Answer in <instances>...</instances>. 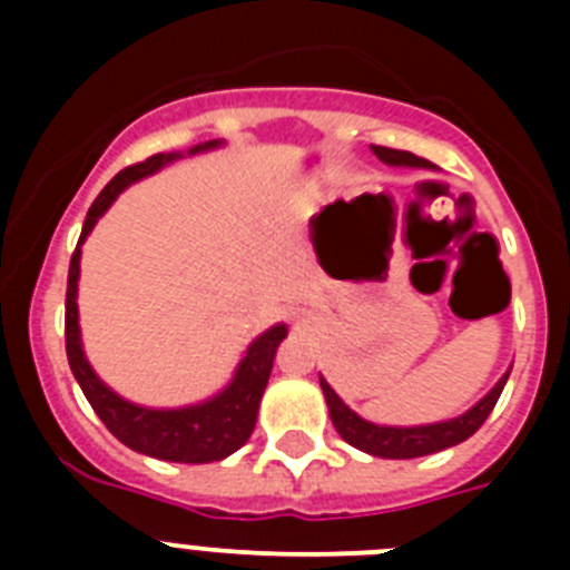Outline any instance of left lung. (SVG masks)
<instances>
[{
	"label": "left lung",
	"mask_w": 570,
	"mask_h": 570,
	"mask_svg": "<svg viewBox=\"0 0 570 570\" xmlns=\"http://www.w3.org/2000/svg\"><path fill=\"white\" fill-rule=\"evenodd\" d=\"M374 154L387 165L431 168L428 159H420V156L411 154V150H394V148L374 145ZM508 374H511V371H508ZM508 374L502 376L491 394H488L482 402H476L468 414L456 416V420L436 422V425H420V428H385V425H374V422H365L334 394V387H331L328 382L320 380V385H322V394H325V402H328L334 428L340 431V436L347 442V445L360 448V451H365V454L385 456V460H414V456L436 454V451H442V448L465 442L468 436L476 434V428L488 420V414H491L497 400H500Z\"/></svg>",
	"instance_id": "left-lung-1"
}]
</instances>
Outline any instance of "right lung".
Segmentation results:
<instances>
[{"instance_id":"right-lung-1","label":"right lung","mask_w":570,"mask_h":570,"mask_svg":"<svg viewBox=\"0 0 570 570\" xmlns=\"http://www.w3.org/2000/svg\"><path fill=\"white\" fill-rule=\"evenodd\" d=\"M216 142L196 145L194 150L214 148ZM176 159V154H154L145 163H136L130 168L119 170L102 188V194L94 199L88 216H85L82 236L77 242V250L70 256L68 271V294H65V351H68L70 371L77 376L82 394L88 396L90 407L97 411L99 420L105 422L110 434L122 445L134 448L139 454L156 456V460L168 462H214L225 460L234 454L236 448L248 442L250 431L256 425V414H259L262 391L268 385L271 367H274V356L279 342L285 340L288 328L276 325V328L265 331L254 345L248 347L245 360L239 362L234 382L225 387L223 394L214 396L210 402L194 407H179V411H150V407H139L125 402L122 396H116L94 371H90L88 360L82 354V342H79V316H77V279H79V245L90 228L97 225L99 216L110 208L116 196L122 194L130 183L142 179V176L154 174L156 168H163L165 163Z\"/></svg>"}]
</instances>
